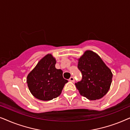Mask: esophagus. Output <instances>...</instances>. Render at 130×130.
<instances>
[{
	"label": "esophagus",
	"instance_id": "34e87169",
	"mask_svg": "<svg viewBox=\"0 0 130 130\" xmlns=\"http://www.w3.org/2000/svg\"><path fill=\"white\" fill-rule=\"evenodd\" d=\"M69 80H70V82H74V77H73V76H72V77H70V79H69Z\"/></svg>",
	"mask_w": 130,
	"mask_h": 130
}]
</instances>
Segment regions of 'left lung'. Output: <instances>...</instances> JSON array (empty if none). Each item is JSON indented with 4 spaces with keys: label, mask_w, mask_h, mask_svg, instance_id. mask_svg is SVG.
<instances>
[{
    "label": "left lung",
    "mask_w": 130,
    "mask_h": 130,
    "mask_svg": "<svg viewBox=\"0 0 130 130\" xmlns=\"http://www.w3.org/2000/svg\"><path fill=\"white\" fill-rule=\"evenodd\" d=\"M77 68L82 77L75 85L81 95L96 100L106 95L111 86L112 74L98 55L86 51L79 59Z\"/></svg>",
    "instance_id": "obj_1"
}]
</instances>
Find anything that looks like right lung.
I'll return each mask as SVG.
<instances>
[{"label": "right lung", "mask_w": 130, "mask_h": 130, "mask_svg": "<svg viewBox=\"0 0 130 130\" xmlns=\"http://www.w3.org/2000/svg\"><path fill=\"white\" fill-rule=\"evenodd\" d=\"M56 59L47 54L28 74V88L34 96L41 101H50L61 93L68 80L63 77V71L55 67Z\"/></svg>", "instance_id": "right-lung-1"}]
</instances>
